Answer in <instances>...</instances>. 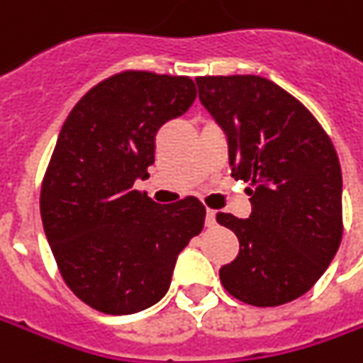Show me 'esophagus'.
Instances as JSON below:
<instances>
[{"label":"esophagus","mask_w":363,"mask_h":363,"mask_svg":"<svg viewBox=\"0 0 363 363\" xmlns=\"http://www.w3.org/2000/svg\"><path fill=\"white\" fill-rule=\"evenodd\" d=\"M206 224H208V226H214V224H216V212L210 210V208L206 210Z\"/></svg>","instance_id":"1"}]
</instances>
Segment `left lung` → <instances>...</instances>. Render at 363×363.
Returning a JSON list of instances; mask_svg holds the SVG:
<instances>
[{"mask_svg":"<svg viewBox=\"0 0 363 363\" xmlns=\"http://www.w3.org/2000/svg\"><path fill=\"white\" fill-rule=\"evenodd\" d=\"M202 105L228 137V165L248 184L252 214L218 212L238 238L220 269L234 299L277 307L325 272L343 236L342 167L325 129L285 89L252 74L196 78Z\"/></svg>","mask_w":363,"mask_h":363,"instance_id":"1","label":"left lung"}]
</instances>
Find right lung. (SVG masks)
<instances>
[{"mask_svg":"<svg viewBox=\"0 0 363 363\" xmlns=\"http://www.w3.org/2000/svg\"><path fill=\"white\" fill-rule=\"evenodd\" d=\"M196 99L189 77L125 70L70 111L40 189V214L66 286L89 307L129 315L167 293L177 255L203 228L188 196L155 203L133 189L149 177L155 135Z\"/></svg>","mask_w":363,"mask_h":363,"instance_id":"right-lung-1","label":"right lung"}]
</instances>
